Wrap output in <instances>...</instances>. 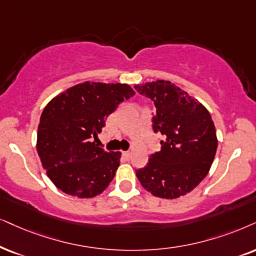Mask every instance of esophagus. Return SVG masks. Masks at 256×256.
<instances>
[{
	"instance_id": "obj_1",
	"label": "esophagus",
	"mask_w": 256,
	"mask_h": 256,
	"mask_svg": "<svg viewBox=\"0 0 256 256\" xmlns=\"http://www.w3.org/2000/svg\"><path fill=\"white\" fill-rule=\"evenodd\" d=\"M122 157L125 158V160H130L131 158V152H128V151H125V152H122Z\"/></svg>"
}]
</instances>
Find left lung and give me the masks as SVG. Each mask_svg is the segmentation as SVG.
Instances as JSON below:
<instances>
[{
    "label": "left lung",
    "mask_w": 256,
    "mask_h": 256,
    "mask_svg": "<svg viewBox=\"0 0 256 256\" xmlns=\"http://www.w3.org/2000/svg\"><path fill=\"white\" fill-rule=\"evenodd\" d=\"M154 102L152 128L162 134L160 150L136 171L154 196L172 200L186 195L209 172L218 148L214 122L204 106L166 80L136 85Z\"/></svg>",
    "instance_id": "obj_1"
}]
</instances>
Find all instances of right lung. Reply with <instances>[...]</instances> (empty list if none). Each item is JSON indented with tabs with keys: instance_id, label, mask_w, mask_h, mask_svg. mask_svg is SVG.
Returning <instances> with one entry per match:
<instances>
[{
	"instance_id": "obj_1",
	"label": "right lung",
	"mask_w": 256,
	"mask_h": 256,
	"mask_svg": "<svg viewBox=\"0 0 256 256\" xmlns=\"http://www.w3.org/2000/svg\"><path fill=\"white\" fill-rule=\"evenodd\" d=\"M134 96L126 84L82 82L66 90L44 108L36 148L42 166L61 192L88 198L114 177L120 152H106L96 140L119 104Z\"/></svg>"
}]
</instances>
